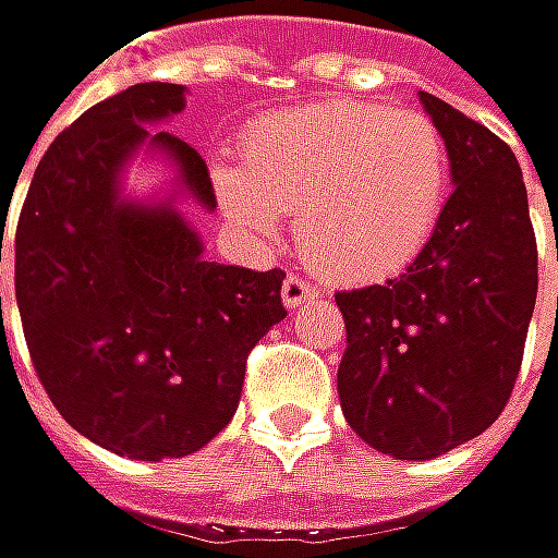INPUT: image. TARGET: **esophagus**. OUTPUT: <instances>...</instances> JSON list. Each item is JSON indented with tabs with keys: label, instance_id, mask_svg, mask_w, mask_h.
Instances as JSON below:
<instances>
[{
	"label": "esophagus",
	"instance_id": "34e87169",
	"mask_svg": "<svg viewBox=\"0 0 558 558\" xmlns=\"http://www.w3.org/2000/svg\"><path fill=\"white\" fill-rule=\"evenodd\" d=\"M281 298L294 311V307H304L307 301H314L317 298V288L307 281V277H301V274H288L284 277V288H281Z\"/></svg>",
	"mask_w": 558,
	"mask_h": 558
}]
</instances>
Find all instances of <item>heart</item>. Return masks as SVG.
<instances>
[{
  "instance_id": "b5f03b06",
  "label": "heart",
  "mask_w": 558,
  "mask_h": 558,
  "mask_svg": "<svg viewBox=\"0 0 558 558\" xmlns=\"http://www.w3.org/2000/svg\"><path fill=\"white\" fill-rule=\"evenodd\" d=\"M228 215L270 241L298 211L301 251L337 281L409 264L448 195V149L432 117L386 104L320 100L257 120L244 166H218Z\"/></svg>"
}]
</instances>
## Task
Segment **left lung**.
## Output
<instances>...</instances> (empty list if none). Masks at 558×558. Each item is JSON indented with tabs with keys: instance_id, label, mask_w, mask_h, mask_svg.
Masks as SVG:
<instances>
[{
	"instance_id": "1",
	"label": "left lung",
	"mask_w": 558,
	"mask_h": 558,
	"mask_svg": "<svg viewBox=\"0 0 558 558\" xmlns=\"http://www.w3.org/2000/svg\"><path fill=\"white\" fill-rule=\"evenodd\" d=\"M454 192L418 257L386 284L337 291L350 428L399 461L438 458L510 402L536 307V231L520 162L484 123L422 90Z\"/></svg>"
}]
</instances>
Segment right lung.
<instances>
[{
    "label": "right lung",
    "mask_w": 558,
    "mask_h": 558,
    "mask_svg": "<svg viewBox=\"0 0 558 558\" xmlns=\"http://www.w3.org/2000/svg\"><path fill=\"white\" fill-rule=\"evenodd\" d=\"M179 110L182 84L162 81L84 110L41 156L9 241L38 383L74 432L133 461L205 448L238 409L247 353L288 317L281 267L205 260L179 211L117 198L126 156L149 140L215 208L205 159L146 130Z\"/></svg>",
    "instance_id": "right-lung-1"
}]
</instances>
